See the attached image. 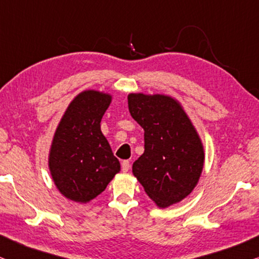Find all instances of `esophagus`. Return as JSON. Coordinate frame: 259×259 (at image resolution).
I'll return each instance as SVG.
<instances>
[{"label":"esophagus","instance_id":"34e87169","mask_svg":"<svg viewBox=\"0 0 259 259\" xmlns=\"http://www.w3.org/2000/svg\"><path fill=\"white\" fill-rule=\"evenodd\" d=\"M130 169V163H129V161H126V160H124L123 162H122V170H123V173H126L127 170Z\"/></svg>","mask_w":259,"mask_h":259}]
</instances>
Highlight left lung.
Segmentation results:
<instances>
[{
  "label": "left lung",
  "mask_w": 259,
  "mask_h": 259,
  "mask_svg": "<svg viewBox=\"0 0 259 259\" xmlns=\"http://www.w3.org/2000/svg\"><path fill=\"white\" fill-rule=\"evenodd\" d=\"M130 115L144 130V153L133 173L158 207L177 204L198 184L204 146L180 103L164 95L130 94Z\"/></svg>",
  "instance_id": "1"
}]
</instances>
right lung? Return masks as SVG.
<instances>
[{
  "instance_id": "1",
  "label": "right lung",
  "mask_w": 259,
  "mask_h": 259,
  "mask_svg": "<svg viewBox=\"0 0 259 259\" xmlns=\"http://www.w3.org/2000/svg\"><path fill=\"white\" fill-rule=\"evenodd\" d=\"M111 99L95 90L80 92L55 130L48 167L57 188L72 201L86 204L95 199L120 170L101 130Z\"/></svg>"
}]
</instances>
